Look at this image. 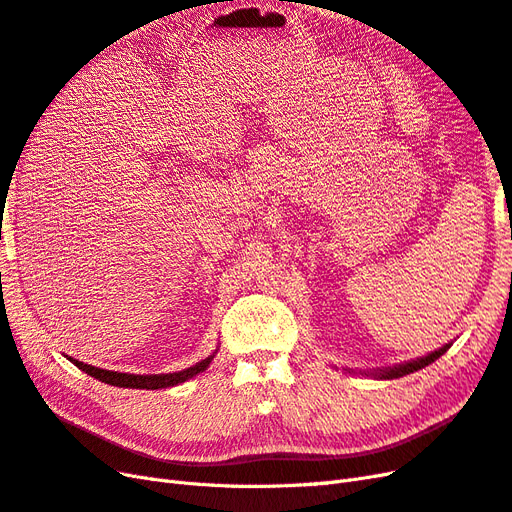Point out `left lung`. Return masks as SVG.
<instances>
[{"label": "left lung", "mask_w": 512, "mask_h": 512, "mask_svg": "<svg viewBox=\"0 0 512 512\" xmlns=\"http://www.w3.org/2000/svg\"><path fill=\"white\" fill-rule=\"evenodd\" d=\"M448 347H450V343H448V345H444V347H440V349H437V352H431V354H429V356H425V358H416V360H412V362L399 364V367H392V369H382V371L375 373V375L384 377V379H394V377L410 375V373H414V371H418V369H425L427 364L435 362V360L440 358L442 354H446V352H448Z\"/></svg>", "instance_id": "8db88e82"}]
</instances>
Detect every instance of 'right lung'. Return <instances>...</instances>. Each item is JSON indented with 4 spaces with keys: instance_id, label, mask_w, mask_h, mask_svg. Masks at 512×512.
<instances>
[{
    "instance_id": "obj_1",
    "label": "right lung",
    "mask_w": 512,
    "mask_h": 512,
    "mask_svg": "<svg viewBox=\"0 0 512 512\" xmlns=\"http://www.w3.org/2000/svg\"><path fill=\"white\" fill-rule=\"evenodd\" d=\"M75 367H79L81 371H85L87 375H92L96 379H100V382L105 384H111V386H120V388H145V390H158V388H169V386H178L182 382H186V379L195 377L197 373L206 371L208 364L212 362V356L201 360L197 364H193L191 369H184V371H178V373H163V375H128V373H118V371H105V369H98V367H92V364H85V362H79V360H72L68 358Z\"/></svg>"
}]
</instances>
